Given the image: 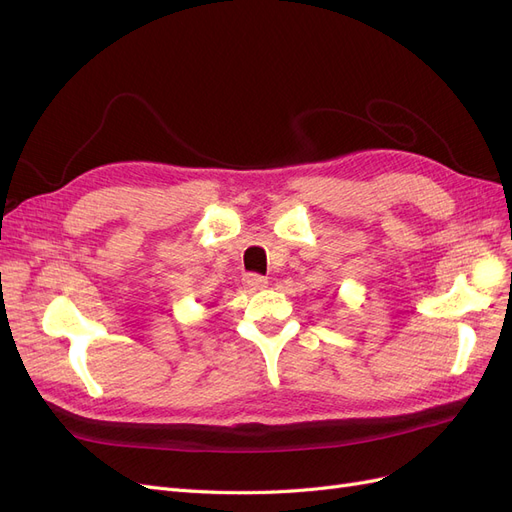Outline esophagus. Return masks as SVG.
<instances>
[{"instance_id":"34e87169","label":"esophagus","mask_w":512,"mask_h":512,"mask_svg":"<svg viewBox=\"0 0 512 512\" xmlns=\"http://www.w3.org/2000/svg\"><path fill=\"white\" fill-rule=\"evenodd\" d=\"M243 286L247 290H262V288H267V277H262L258 273H245L243 275Z\"/></svg>"}]
</instances>
